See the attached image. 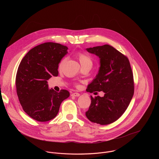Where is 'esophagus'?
<instances>
[{
    "label": "esophagus",
    "instance_id": "34e87169",
    "mask_svg": "<svg viewBox=\"0 0 159 159\" xmlns=\"http://www.w3.org/2000/svg\"><path fill=\"white\" fill-rule=\"evenodd\" d=\"M72 96L79 97V96H80V94H79V93H74L72 94Z\"/></svg>",
    "mask_w": 159,
    "mask_h": 159
}]
</instances>
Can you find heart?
Listing matches in <instances>:
<instances>
[{"label": "heart", "mask_w": 159, "mask_h": 159, "mask_svg": "<svg viewBox=\"0 0 159 159\" xmlns=\"http://www.w3.org/2000/svg\"><path fill=\"white\" fill-rule=\"evenodd\" d=\"M77 57L81 64L82 66H85V65H89L91 66L93 65V60L92 58H90V57H89L88 55L82 53V52H78L77 53ZM64 62V60H63L60 63V68L61 66V65H63Z\"/></svg>", "instance_id": "b5f03b06"}]
</instances>
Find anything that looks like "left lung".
Segmentation results:
<instances>
[{
  "label": "left lung",
  "mask_w": 159,
  "mask_h": 159,
  "mask_svg": "<svg viewBox=\"0 0 159 159\" xmlns=\"http://www.w3.org/2000/svg\"><path fill=\"white\" fill-rule=\"evenodd\" d=\"M86 50L99 58L100 66L95 79L88 85L87 92L103 91V97L91 98L85 116L101 125L116 121L128 107L134 94L133 75L128 58L109 44Z\"/></svg>",
  "instance_id": "1"
}]
</instances>
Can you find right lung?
<instances>
[{"mask_svg":"<svg viewBox=\"0 0 159 159\" xmlns=\"http://www.w3.org/2000/svg\"><path fill=\"white\" fill-rule=\"evenodd\" d=\"M68 48L59 43H44L30 50L21 60L16 74L17 94L22 109L33 119L48 121L58 114L61 102L70 96L50 89L47 80L58 74V67Z\"/></svg>","mask_w":159,"mask_h":159,"instance_id":"1","label":"right lung"}]
</instances>
